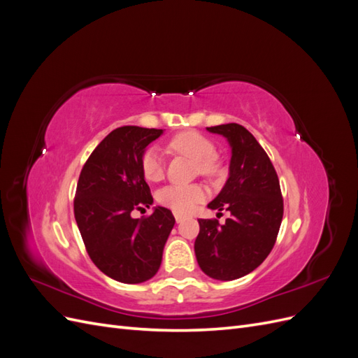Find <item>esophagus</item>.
<instances>
[{"label": "esophagus", "mask_w": 358, "mask_h": 358, "mask_svg": "<svg viewBox=\"0 0 358 358\" xmlns=\"http://www.w3.org/2000/svg\"><path fill=\"white\" fill-rule=\"evenodd\" d=\"M175 218H176V222H182V220H183V215L182 213H175Z\"/></svg>", "instance_id": "obj_1"}]
</instances>
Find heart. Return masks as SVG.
Masks as SVG:
<instances>
[{
    "label": "heart",
    "mask_w": 358,
    "mask_h": 358,
    "mask_svg": "<svg viewBox=\"0 0 358 358\" xmlns=\"http://www.w3.org/2000/svg\"><path fill=\"white\" fill-rule=\"evenodd\" d=\"M169 150L176 154H183L197 162L201 175H213L216 166V148L213 142L196 131L179 133L173 137ZM140 170L149 182H158L164 176V161H162L158 149H146L140 159ZM206 199V189L200 185H169L161 188L157 194L159 204L175 210L178 213H189L196 206Z\"/></svg>",
    "instance_id": "obj_1"
}]
</instances>
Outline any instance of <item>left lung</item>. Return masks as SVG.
I'll list each match as a JSON object with an SVG mask.
<instances>
[{
  "label": "left lung",
  "mask_w": 358,
  "mask_h": 358,
  "mask_svg": "<svg viewBox=\"0 0 358 358\" xmlns=\"http://www.w3.org/2000/svg\"><path fill=\"white\" fill-rule=\"evenodd\" d=\"M208 129L224 136L231 146L230 176L208 208L231 215L225 224L199 220L194 251L206 275L233 280L251 273L273 249L284 200L272 161L245 127L224 124Z\"/></svg>",
  "instance_id": "obj_1"
}]
</instances>
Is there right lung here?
<instances>
[{
    "instance_id": "add662e5",
    "label": "right lung",
    "mask_w": 358,
    "mask_h": 358,
    "mask_svg": "<svg viewBox=\"0 0 358 358\" xmlns=\"http://www.w3.org/2000/svg\"><path fill=\"white\" fill-rule=\"evenodd\" d=\"M162 129L119 127L86 159L74 196V218L86 252L104 275L124 284L155 276L162 249L175 225L166 208L131 218L154 203L140 159Z\"/></svg>"
}]
</instances>
